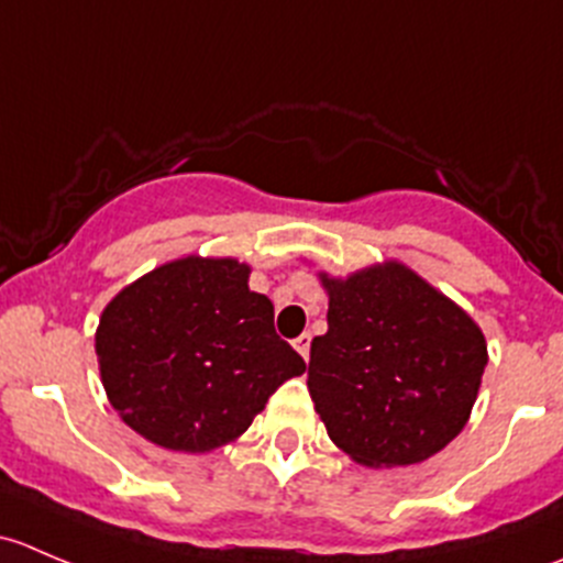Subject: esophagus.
Listing matches in <instances>:
<instances>
[{"label": "esophagus", "instance_id": "1", "mask_svg": "<svg viewBox=\"0 0 563 563\" xmlns=\"http://www.w3.org/2000/svg\"><path fill=\"white\" fill-rule=\"evenodd\" d=\"M294 349H297L299 354H302V360L308 362V356H310V334H308V332L299 334V338L294 340Z\"/></svg>", "mask_w": 563, "mask_h": 563}]
</instances>
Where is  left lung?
I'll list each match as a JSON object with an SVG mask.
<instances>
[{
    "label": "left lung",
    "mask_w": 563,
    "mask_h": 563,
    "mask_svg": "<svg viewBox=\"0 0 563 563\" xmlns=\"http://www.w3.org/2000/svg\"><path fill=\"white\" fill-rule=\"evenodd\" d=\"M318 280L329 329L310 343L308 389L329 439L367 468L433 457L479 395V323L400 261Z\"/></svg>",
    "instance_id": "8db88e82"
}]
</instances>
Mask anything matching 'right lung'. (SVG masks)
Masks as SVG:
<instances>
[{
	"label": "right lung",
	"mask_w": 563,
	"mask_h": 563,
	"mask_svg": "<svg viewBox=\"0 0 563 563\" xmlns=\"http://www.w3.org/2000/svg\"><path fill=\"white\" fill-rule=\"evenodd\" d=\"M236 258L155 266L103 308L95 351L122 422L174 452L236 441L305 360L275 332V308L250 291Z\"/></svg>",
	"instance_id": "right-lung-1"
}]
</instances>
